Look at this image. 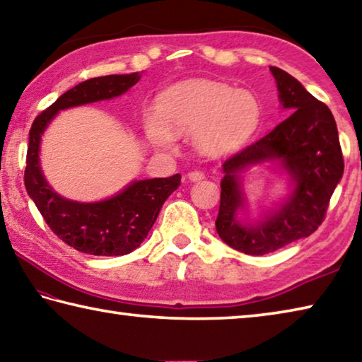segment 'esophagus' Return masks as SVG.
Returning <instances> with one entry per match:
<instances>
[{
    "instance_id": "obj_1",
    "label": "esophagus",
    "mask_w": 362,
    "mask_h": 362,
    "mask_svg": "<svg viewBox=\"0 0 362 362\" xmlns=\"http://www.w3.org/2000/svg\"><path fill=\"white\" fill-rule=\"evenodd\" d=\"M187 177H188V180H192V182H199L204 179V173L203 170H192V173H188Z\"/></svg>"
}]
</instances>
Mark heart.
<instances>
[{
	"label": "heart",
	"mask_w": 362,
	"mask_h": 362,
	"mask_svg": "<svg viewBox=\"0 0 362 362\" xmlns=\"http://www.w3.org/2000/svg\"><path fill=\"white\" fill-rule=\"evenodd\" d=\"M262 107L246 89L212 79H192L164 90L158 108L144 116L153 144L168 146L174 132L194 131L196 144L207 153H223L241 145L259 127Z\"/></svg>",
	"instance_id": "b5f03b06"
}]
</instances>
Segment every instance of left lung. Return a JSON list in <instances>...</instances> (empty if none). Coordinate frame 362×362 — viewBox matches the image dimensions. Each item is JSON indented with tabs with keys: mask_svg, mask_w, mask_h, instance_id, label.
<instances>
[{
	"mask_svg": "<svg viewBox=\"0 0 362 362\" xmlns=\"http://www.w3.org/2000/svg\"><path fill=\"white\" fill-rule=\"evenodd\" d=\"M279 100L291 115L265 137L244 146L223 163L216 228L222 241L247 255H265L310 236L326 218L330 196L343 175V155L335 119L326 103L311 95L289 73L269 66ZM276 158L291 175L294 192L260 224L235 218L243 206L237 173Z\"/></svg>",
	"mask_w": 362,
	"mask_h": 362,
	"instance_id": "1",
	"label": "left lung"
}]
</instances>
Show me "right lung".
Masks as SVG:
<instances>
[{
	"instance_id": "1",
	"label": "right lung",
	"mask_w": 362,
	"mask_h": 362,
	"mask_svg": "<svg viewBox=\"0 0 362 362\" xmlns=\"http://www.w3.org/2000/svg\"><path fill=\"white\" fill-rule=\"evenodd\" d=\"M140 73L90 78L66 90L36 116L30 129L27 166L23 174L27 193L59 240L89 255H124L140 246L159 211L180 185V174L166 179L132 182L113 198L99 203H76L59 196L42 177L40 140L57 112L84 103L113 99L140 79Z\"/></svg>"
}]
</instances>
